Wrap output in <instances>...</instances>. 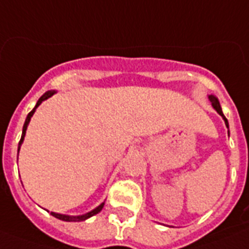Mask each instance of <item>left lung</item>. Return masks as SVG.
Here are the masks:
<instances>
[{
    "label": "left lung",
    "mask_w": 249,
    "mask_h": 249,
    "mask_svg": "<svg viewBox=\"0 0 249 249\" xmlns=\"http://www.w3.org/2000/svg\"><path fill=\"white\" fill-rule=\"evenodd\" d=\"M209 99H210L211 104H213V108H215V110H216V112L219 113V114H220L221 117H223L224 121H225V124H227V127H228V128H229V123H228V120H227V118H225V116H224V114H223V110H221L220 103H219L217 98H215V96H213V95H210V96H209Z\"/></svg>",
    "instance_id": "1"
}]
</instances>
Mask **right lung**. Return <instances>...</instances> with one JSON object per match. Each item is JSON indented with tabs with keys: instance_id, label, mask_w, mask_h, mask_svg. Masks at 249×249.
I'll return each instance as SVG.
<instances>
[{
	"instance_id": "obj_1",
	"label": "right lung",
	"mask_w": 249,
	"mask_h": 249,
	"mask_svg": "<svg viewBox=\"0 0 249 249\" xmlns=\"http://www.w3.org/2000/svg\"><path fill=\"white\" fill-rule=\"evenodd\" d=\"M54 94V91H47L44 92L40 98H39V100L36 102V106L34 107V109L32 110V112L29 113L28 117H26L25 120V123H24V127H22V135H21V139H20V141H18V150H20V146H21L22 141H24V136H25V132H26V128H28V124L29 122H30V118L33 117V114H34V112H36V109L38 108L39 106H40V103L43 102V100L48 99V98H51V96ZM103 206H104V202L100 203L99 206L96 207V209H94L92 211H90V213H85V215H80V216H69V215H62V213H51V215H53L54 217H57V219H59V220H63V221H83V220H86V219H89V217L94 216L95 213H100L103 209Z\"/></svg>"
}]
</instances>
